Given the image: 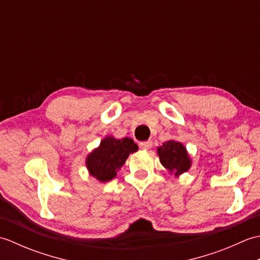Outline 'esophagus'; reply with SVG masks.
Here are the masks:
<instances>
[{"label":"esophagus","mask_w":260,"mask_h":260,"mask_svg":"<svg viewBox=\"0 0 260 260\" xmlns=\"http://www.w3.org/2000/svg\"><path fill=\"white\" fill-rule=\"evenodd\" d=\"M140 147L141 148H151L153 145V142L152 141H145V142H141L140 143Z\"/></svg>","instance_id":"esophagus-1"}]
</instances>
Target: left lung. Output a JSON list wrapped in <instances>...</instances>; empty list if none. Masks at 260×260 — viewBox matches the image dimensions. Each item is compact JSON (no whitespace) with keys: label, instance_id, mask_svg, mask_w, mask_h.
Instances as JSON below:
<instances>
[{"label":"left lung","instance_id":"1","mask_svg":"<svg viewBox=\"0 0 260 260\" xmlns=\"http://www.w3.org/2000/svg\"><path fill=\"white\" fill-rule=\"evenodd\" d=\"M157 154L163 167L175 175L186 172L191 165L185 147L180 142H165L161 147L157 148Z\"/></svg>","mask_w":260,"mask_h":260}]
</instances>
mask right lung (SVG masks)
Returning <instances> with one entry per match:
<instances>
[{"label":"right lung","instance_id":"right-lung-1","mask_svg":"<svg viewBox=\"0 0 260 260\" xmlns=\"http://www.w3.org/2000/svg\"><path fill=\"white\" fill-rule=\"evenodd\" d=\"M136 151L137 145L128 137L123 140L106 137L87 157V168L90 174L101 182L110 181L115 178L116 171L125 163L129 154Z\"/></svg>","mask_w":260,"mask_h":260}]
</instances>
